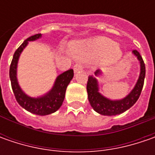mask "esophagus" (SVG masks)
I'll return each mask as SVG.
<instances>
[{"mask_svg":"<svg viewBox=\"0 0 155 155\" xmlns=\"http://www.w3.org/2000/svg\"><path fill=\"white\" fill-rule=\"evenodd\" d=\"M74 72L75 73H77V72H78V71H80L83 70V66L79 64H75L74 65Z\"/></svg>","mask_w":155,"mask_h":155,"instance_id":"esophagus-1","label":"esophagus"}]
</instances>
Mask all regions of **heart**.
<instances>
[{
    "mask_svg": "<svg viewBox=\"0 0 155 155\" xmlns=\"http://www.w3.org/2000/svg\"><path fill=\"white\" fill-rule=\"evenodd\" d=\"M71 50L73 56L78 59L84 61L101 59L107 64L119 60L122 55L120 45L112 43L106 37L78 41L72 45Z\"/></svg>",
    "mask_w": 155,
    "mask_h": 155,
    "instance_id": "1",
    "label": "heart"
}]
</instances>
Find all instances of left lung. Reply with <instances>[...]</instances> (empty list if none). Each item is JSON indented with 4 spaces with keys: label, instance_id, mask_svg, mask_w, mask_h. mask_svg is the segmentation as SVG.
Listing matches in <instances>:
<instances>
[{
    "label": "left lung",
    "instance_id": "1",
    "mask_svg": "<svg viewBox=\"0 0 155 155\" xmlns=\"http://www.w3.org/2000/svg\"><path fill=\"white\" fill-rule=\"evenodd\" d=\"M132 53L137 58L140 63V75L137 79L133 90L128 95L119 100H112L104 97L99 92L98 81L97 77L102 75L101 70H97L95 71V76H89L87 83V93L89 102L93 108V110L104 116H116L120 115L126 110L130 109L134 105L140 97L144 84V78L146 74L145 64L140 55L139 51L134 50Z\"/></svg>",
    "mask_w": 155,
    "mask_h": 155
}]
</instances>
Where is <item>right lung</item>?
Masks as SVG:
<instances>
[{
  "mask_svg": "<svg viewBox=\"0 0 155 155\" xmlns=\"http://www.w3.org/2000/svg\"><path fill=\"white\" fill-rule=\"evenodd\" d=\"M41 37L42 34L40 33L29 37L15 51L9 69V78L11 81L13 91L18 104L23 109L33 114L38 116H46L56 112L61 107L65 96L66 88L70 84V82L73 78L74 73H73V70L70 69L68 71L58 75L55 79L52 88L48 92L40 97H32L22 91L17 78V67H18L19 58L22 51L28 45L29 41H35L40 39Z\"/></svg>",
  "mask_w": 155,
  "mask_h": 155,
  "instance_id": "1",
  "label": "right lung"
}]
</instances>
